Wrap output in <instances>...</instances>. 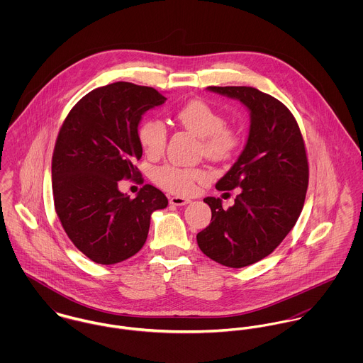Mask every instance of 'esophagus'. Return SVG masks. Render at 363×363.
<instances>
[{"label":"esophagus","instance_id":"obj_1","mask_svg":"<svg viewBox=\"0 0 363 363\" xmlns=\"http://www.w3.org/2000/svg\"><path fill=\"white\" fill-rule=\"evenodd\" d=\"M169 203L172 204V206H176V207H183V206H186V204H189L190 203V200L189 199H184V197H170L169 199Z\"/></svg>","mask_w":363,"mask_h":363}]
</instances>
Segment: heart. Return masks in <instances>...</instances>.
<instances>
[{
	"label": "heart",
	"instance_id": "b5f03b06",
	"mask_svg": "<svg viewBox=\"0 0 363 363\" xmlns=\"http://www.w3.org/2000/svg\"><path fill=\"white\" fill-rule=\"evenodd\" d=\"M177 121L201 138L204 154L223 160L235 154L240 138L238 133L225 125L223 116L204 101H190L176 111ZM167 140V131L162 120L147 117L138 128V141L150 157L162 155ZM208 173L200 167H182L177 164H164L154 172V182L163 190L177 194L190 196L197 186L207 180Z\"/></svg>",
	"mask_w": 363,
	"mask_h": 363
}]
</instances>
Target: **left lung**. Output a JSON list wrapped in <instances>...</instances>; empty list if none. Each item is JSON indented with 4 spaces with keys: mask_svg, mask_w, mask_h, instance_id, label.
<instances>
[{
    "mask_svg": "<svg viewBox=\"0 0 363 363\" xmlns=\"http://www.w3.org/2000/svg\"><path fill=\"white\" fill-rule=\"evenodd\" d=\"M240 101L250 111L245 150L216 190L240 187L235 204L204 199L212 218L197 235L201 252L213 261L242 268L271 255L295 226L305 204L309 164L303 137L289 108L250 86H208Z\"/></svg>",
    "mask_w": 363,
    "mask_h": 363,
    "instance_id": "8db88e82",
    "label": "left lung"
}]
</instances>
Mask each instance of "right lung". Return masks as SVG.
Wrapping results in <instances>:
<instances>
[{
    "label": "right lung",
    "instance_id": "obj_1",
    "mask_svg": "<svg viewBox=\"0 0 363 363\" xmlns=\"http://www.w3.org/2000/svg\"><path fill=\"white\" fill-rule=\"evenodd\" d=\"M164 101L154 88L114 82L85 95L61 125L52 160L54 207L75 247L98 264L138 253L152 212L167 207L151 184L133 200L118 190L120 180L140 174L134 163L143 156L144 113Z\"/></svg>",
    "mask_w": 363,
    "mask_h": 363
}]
</instances>
